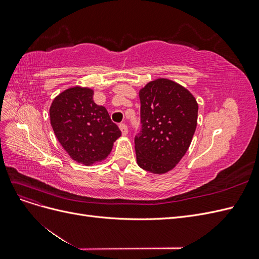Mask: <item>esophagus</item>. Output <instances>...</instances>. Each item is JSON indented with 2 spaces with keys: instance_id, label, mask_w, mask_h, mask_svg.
<instances>
[{
  "instance_id": "esophagus-1",
  "label": "esophagus",
  "mask_w": 259,
  "mask_h": 259,
  "mask_svg": "<svg viewBox=\"0 0 259 259\" xmlns=\"http://www.w3.org/2000/svg\"><path fill=\"white\" fill-rule=\"evenodd\" d=\"M119 127H120V130H121V132H122V134L125 136V135H127V132H128V130H127V125L125 124V123H121L120 125H119Z\"/></svg>"
}]
</instances>
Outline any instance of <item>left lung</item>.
I'll return each instance as SVG.
<instances>
[{"instance_id":"obj_1","label":"left lung","mask_w":259,"mask_h":259,"mask_svg":"<svg viewBox=\"0 0 259 259\" xmlns=\"http://www.w3.org/2000/svg\"><path fill=\"white\" fill-rule=\"evenodd\" d=\"M142 131L135 136L137 164L153 174L173 169L189 148L198 122V103L184 86L156 79L139 91Z\"/></svg>"}]
</instances>
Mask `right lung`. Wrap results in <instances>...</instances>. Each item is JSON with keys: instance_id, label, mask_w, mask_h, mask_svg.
Returning a JSON list of instances; mask_svg holds the SVG:
<instances>
[{"instance_id": "right-lung-1", "label": "right lung", "mask_w": 259, "mask_h": 259, "mask_svg": "<svg viewBox=\"0 0 259 259\" xmlns=\"http://www.w3.org/2000/svg\"><path fill=\"white\" fill-rule=\"evenodd\" d=\"M94 91L74 86L55 97L50 108L53 131L70 158L84 165L105 160L121 136L107 109L93 100Z\"/></svg>"}]
</instances>
